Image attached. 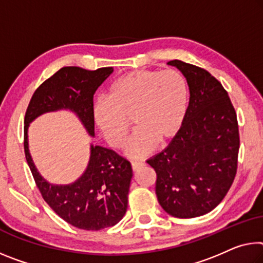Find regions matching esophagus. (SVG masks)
I'll use <instances>...</instances> for the list:
<instances>
[{
	"label": "esophagus",
	"mask_w": 263,
	"mask_h": 263,
	"mask_svg": "<svg viewBox=\"0 0 263 263\" xmlns=\"http://www.w3.org/2000/svg\"><path fill=\"white\" fill-rule=\"evenodd\" d=\"M143 165H144L143 162H139V161H132V164H131L133 171H137L138 168H140Z\"/></svg>",
	"instance_id": "34e87169"
}]
</instances>
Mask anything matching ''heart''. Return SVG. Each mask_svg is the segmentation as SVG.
<instances>
[{"mask_svg": "<svg viewBox=\"0 0 263 263\" xmlns=\"http://www.w3.org/2000/svg\"><path fill=\"white\" fill-rule=\"evenodd\" d=\"M189 106V86L176 70H137L119 77L93 104V119L107 144L123 146L130 120L136 130L125 153L132 159L148 156L173 138L184 123Z\"/></svg>", "mask_w": 263, "mask_h": 263, "instance_id": "b5f03b06", "label": "heart"}]
</instances>
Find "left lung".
Here are the masks:
<instances>
[{
	"instance_id": "1",
	"label": "left lung",
	"mask_w": 263,
	"mask_h": 263,
	"mask_svg": "<svg viewBox=\"0 0 263 263\" xmlns=\"http://www.w3.org/2000/svg\"><path fill=\"white\" fill-rule=\"evenodd\" d=\"M190 89L180 130L168 146L149 158L156 194L166 213L195 218L222 201L234 181L240 138L234 107L218 79L205 69L174 60Z\"/></svg>"
}]
</instances>
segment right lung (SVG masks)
Returning a JSON list of instances; mask_svg holds the SVG:
<instances>
[{"mask_svg":"<svg viewBox=\"0 0 263 263\" xmlns=\"http://www.w3.org/2000/svg\"><path fill=\"white\" fill-rule=\"evenodd\" d=\"M114 68L93 71L65 66L48 78L32 95L24 117V153L32 177L45 202L72 226L85 231L112 227L127 210V194L132 179L130 161L112 149L90 145V159L84 173L69 185H53L41 176L29 152L28 128L47 112L69 110L95 137L93 95Z\"/></svg>","mask_w":263,"mask_h":263,"instance_id":"obj_1","label":"right lung"}]
</instances>
